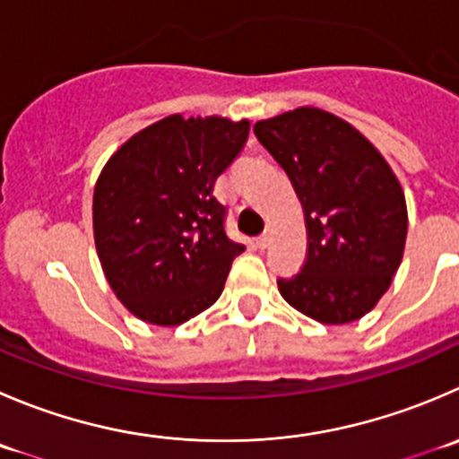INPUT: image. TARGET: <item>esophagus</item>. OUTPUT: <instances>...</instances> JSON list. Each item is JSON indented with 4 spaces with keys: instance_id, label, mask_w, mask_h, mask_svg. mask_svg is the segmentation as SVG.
<instances>
[{
    "instance_id": "34e87169",
    "label": "esophagus",
    "mask_w": 459,
    "mask_h": 459,
    "mask_svg": "<svg viewBox=\"0 0 459 459\" xmlns=\"http://www.w3.org/2000/svg\"><path fill=\"white\" fill-rule=\"evenodd\" d=\"M257 247H260V248H266V247H269V244H271V230H266V233L264 235H260V238H257Z\"/></svg>"
}]
</instances>
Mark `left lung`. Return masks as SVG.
I'll list each match as a JSON object with an SVG mask.
<instances>
[{
    "label": "left lung",
    "mask_w": 459,
    "mask_h": 459,
    "mask_svg": "<svg viewBox=\"0 0 459 459\" xmlns=\"http://www.w3.org/2000/svg\"><path fill=\"white\" fill-rule=\"evenodd\" d=\"M300 199L307 257L280 278L284 300L323 325L375 309L403 257L408 208L384 154L348 121L296 107L253 126Z\"/></svg>",
    "instance_id": "obj_1"
}]
</instances>
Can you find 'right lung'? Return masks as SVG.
<instances>
[{
	"label": "right lung",
	"mask_w": 459,
	"mask_h": 459,
	"mask_svg": "<svg viewBox=\"0 0 459 459\" xmlns=\"http://www.w3.org/2000/svg\"><path fill=\"white\" fill-rule=\"evenodd\" d=\"M247 118L170 114L126 141L93 188V242L111 291L143 323L177 327L224 291L244 244L224 233L217 177L248 139Z\"/></svg>",
	"instance_id": "add662e5"
}]
</instances>
